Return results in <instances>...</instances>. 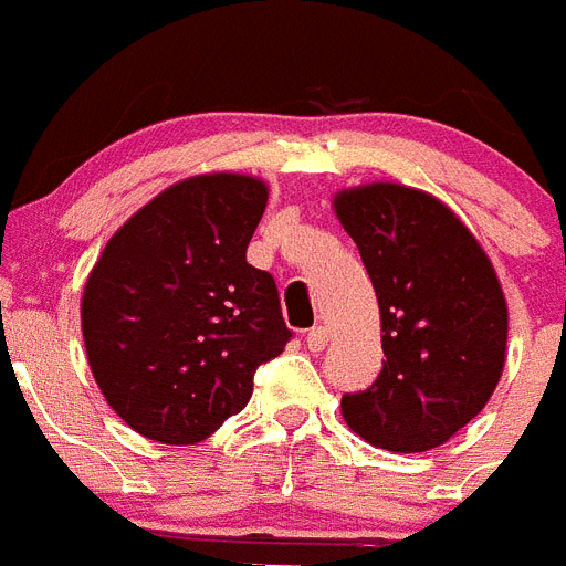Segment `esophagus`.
<instances>
[{
	"label": "esophagus",
	"mask_w": 566,
	"mask_h": 566,
	"mask_svg": "<svg viewBox=\"0 0 566 566\" xmlns=\"http://www.w3.org/2000/svg\"><path fill=\"white\" fill-rule=\"evenodd\" d=\"M326 343H329V332H326V326H312V329L306 332V346L312 352H323L326 349Z\"/></svg>",
	"instance_id": "esophagus-1"
}]
</instances>
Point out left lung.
Listing matches in <instances>:
<instances>
[{
	"mask_svg": "<svg viewBox=\"0 0 566 566\" xmlns=\"http://www.w3.org/2000/svg\"><path fill=\"white\" fill-rule=\"evenodd\" d=\"M378 294L384 369L340 412L371 447L427 452L486 407L506 360V301L486 251L441 200L398 182L335 195Z\"/></svg>",
	"mask_w": 566,
	"mask_h": 566,
	"instance_id": "1",
	"label": "left lung"
}]
</instances>
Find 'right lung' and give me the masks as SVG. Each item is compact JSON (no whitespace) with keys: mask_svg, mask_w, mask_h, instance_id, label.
<instances>
[{"mask_svg":"<svg viewBox=\"0 0 566 566\" xmlns=\"http://www.w3.org/2000/svg\"><path fill=\"white\" fill-rule=\"evenodd\" d=\"M269 188L245 174L174 182L111 237L82 292L99 392L134 432L197 443L249 403L292 332L274 277L245 263Z\"/></svg>","mask_w":566,"mask_h":566,"instance_id":"obj_1","label":"right lung"}]
</instances>
